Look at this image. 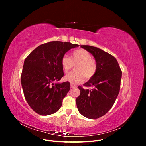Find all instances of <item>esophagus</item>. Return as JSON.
Instances as JSON below:
<instances>
[{
  "mask_svg": "<svg viewBox=\"0 0 146 146\" xmlns=\"http://www.w3.org/2000/svg\"><path fill=\"white\" fill-rule=\"evenodd\" d=\"M70 88H76V86H75V85H73L72 84H70Z\"/></svg>",
  "mask_w": 146,
  "mask_h": 146,
  "instance_id": "esophagus-1",
  "label": "esophagus"
}]
</instances>
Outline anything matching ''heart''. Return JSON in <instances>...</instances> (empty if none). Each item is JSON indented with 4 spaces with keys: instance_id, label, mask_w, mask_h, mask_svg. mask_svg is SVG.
Listing matches in <instances>:
<instances>
[{
    "instance_id": "b5f03b06",
    "label": "heart",
    "mask_w": 146,
    "mask_h": 146,
    "mask_svg": "<svg viewBox=\"0 0 146 146\" xmlns=\"http://www.w3.org/2000/svg\"><path fill=\"white\" fill-rule=\"evenodd\" d=\"M92 58L90 53L83 48L74 50L70 58L67 55H63L61 60V65L64 72H68L75 65L74 71L66 75L64 80L76 85L82 83L84 78L88 80L93 77L96 73L98 66L96 60Z\"/></svg>"
}]
</instances>
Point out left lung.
I'll use <instances>...</instances> for the list:
<instances>
[{
    "label": "left lung",
    "instance_id": "left-lung-1",
    "mask_svg": "<svg viewBox=\"0 0 146 146\" xmlns=\"http://www.w3.org/2000/svg\"><path fill=\"white\" fill-rule=\"evenodd\" d=\"M94 56L97 71L94 77L84 84L91 90L78 86L80 94L76 99L80 113L87 118L98 119L111 108L120 90L122 71L116 59L100 48L91 46H81Z\"/></svg>",
    "mask_w": 146,
    "mask_h": 146
}]
</instances>
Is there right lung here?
<instances>
[{"label": "right lung", "instance_id": "1", "mask_svg": "<svg viewBox=\"0 0 146 146\" xmlns=\"http://www.w3.org/2000/svg\"><path fill=\"white\" fill-rule=\"evenodd\" d=\"M79 45L51 41L33 50L25 58L21 74L24 97L35 112L42 116L56 113L70 90L68 82L55 83L64 76L61 65L62 56Z\"/></svg>", "mask_w": 146, "mask_h": 146}]
</instances>
